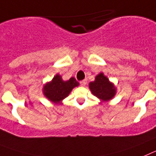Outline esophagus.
Masks as SVG:
<instances>
[{"instance_id": "1", "label": "esophagus", "mask_w": 156, "mask_h": 156, "mask_svg": "<svg viewBox=\"0 0 156 156\" xmlns=\"http://www.w3.org/2000/svg\"><path fill=\"white\" fill-rule=\"evenodd\" d=\"M86 84H87V80H86V79H84V80H82V81H81V82H80V85H81L82 86H85Z\"/></svg>"}]
</instances>
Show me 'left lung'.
<instances>
[{
	"mask_svg": "<svg viewBox=\"0 0 156 156\" xmlns=\"http://www.w3.org/2000/svg\"><path fill=\"white\" fill-rule=\"evenodd\" d=\"M89 88L95 97L102 102L111 101L117 93V88L103 72L97 74L93 82H89Z\"/></svg>",
	"mask_w": 156,
	"mask_h": 156,
	"instance_id": "left-lung-1",
	"label": "left lung"
}]
</instances>
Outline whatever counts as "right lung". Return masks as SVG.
<instances>
[{"label":"right lung","mask_w":156,"mask_h":156,"mask_svg":"<svg viewBox=\"0 0 156 156\" xmlns=\"http://www.w3.org/2000/svg\"><path fill=\"white\" fill-rule=\"evenodd\" d=\"M78 86L79 83L73 77L67 81H63L61 75L56 74L50 82L44 84L42 93L48 101L55 104H59L68 97L74 88Z\"/></svg>","instance_id":"right-lung-1"}]
</instances>
